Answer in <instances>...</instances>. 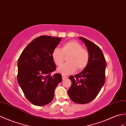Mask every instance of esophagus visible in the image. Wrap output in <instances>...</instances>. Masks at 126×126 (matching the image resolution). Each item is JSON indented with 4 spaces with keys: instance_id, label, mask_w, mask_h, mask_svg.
Listing matches in <instances>:
<instances>
[{
    "instance_id": "34e87169",
    "label": "esophagus",
    "mask_w": 126,
    "mask_h": 126,
    "mask_svg": "<svg viewBox=\"0 0 126 126\" xmlns=\"http://www.w3.org/2000/svg\"><path fill=\"white\" fill-rule=\"evenodd\" d=\"M67 77L65 76V75H62V79L63 80H65V79H66Z\"/></svg>"
}]
</instances>
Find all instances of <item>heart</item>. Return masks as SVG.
Masks as SVG:
<instances>
[{"label": "heart", "mask_w": 126, "mask_h": 126, "mask_svg": "<svg viewBox=\"0 0 126 126\" xmlns=\"http://www.w3.org/2000/svg\"><path fill=\"white\" fill-rule=\"evenodd\" d=\"M67 56L68 63L58 69V71L63 75L73 73L77 69L78 72L83 71L88 66L90 58L89 52L75 40L67 42L61 49L55 48L52 51V57L57 66L62 65L65 60V57Z\"/></svg>", "instance_id": "b5f03b06"}]
</instances>
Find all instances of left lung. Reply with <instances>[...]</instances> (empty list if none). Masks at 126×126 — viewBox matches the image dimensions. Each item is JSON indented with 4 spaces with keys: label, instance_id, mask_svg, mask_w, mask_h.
<instances>
[{
    "label": "left lung",
    "instance_id": "left-lung-1",
    "mask_svg": "<svg viewBox=\"0 0 126 126\" xmlns=\"http://www.w3.org/2000/svg\"><path fill=\"white\" fill-rule=\"evenodd\" d=\"M80 39L87 48L89 61L87 67L80 73L69 77L72 85L68 94L72 101L85 104L95 98L104 85L106 61L98 46L84 38Z\"/></svg>",
    "mask_w": 126,
    "mask_h": 126
}]
</instances>
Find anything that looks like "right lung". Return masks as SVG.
Listing matches in <instances>:
<instances>
[{"label":"right lung","mask_w":126,"mask_h":126,"mask_svg":"<svg viewBox=\"0 0 126 126\" xmlns=\"http://www.w3.org/2000/svg\"><path fill=\"white\" fill-rule=\"evenodd\" d=\"M61 38L41 35L25 47L18 61L17 79L27 99L35 106L51 102L54 91L62 81L59 73L51 74L56 69L52 51Z\"/></svg>","instance_id":"add662e5"}]
</instances>
